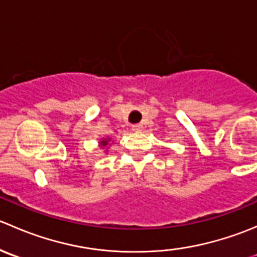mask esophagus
<instances>
[{"label": "esophagus", "mask_w": 257, "mask_h": 257, "mask_svg": "<svg viewBox=\"0 0 257 257\" xmlns=\"http://www.w3.org/2000/svg\"><path fill=\"white\" fill-rule=\"evenodd\" d=\"M142 129H143V125H142V124H134V125L132 126V131L134 132H141Z\"/></svg>", "instance_id": "34e87169"}]
</instances>
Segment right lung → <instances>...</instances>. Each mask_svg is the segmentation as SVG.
<instances>
[{
    "mask_svg": "<svg viewBox=\"0 0 257 257\" xmlns=\"http://www.w3.org/2000/svg\"><path fill=\"white\" fill-rule=\"evenodd\" d=\"M110 142V139L109 138H104V139H102V141H100V147L102 148H104V147H107L108 145V143H109Z\"/></svg>",
    "mask_w": 257,
    "mask_h": 257,
    "instance_id": "1",
    "label": "right lung"
}]
</instances>
